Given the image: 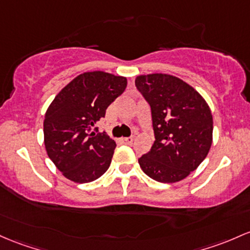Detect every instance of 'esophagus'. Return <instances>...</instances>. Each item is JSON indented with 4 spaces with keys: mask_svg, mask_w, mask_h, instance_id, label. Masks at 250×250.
Listing matches in <instances>:
<instances>
[{
    "mask_svg": "<svg viewBox=\"0 0 250 250\" xmlns=\"http://www.w3.org/2000/svg\"><path fill=\"white\" fill-rule=\"evenodd\" d=\"M133 141H134L133 136H129V138H123V139H122L123 144H127V145H130Z\"/></svg>",
    "mask_w": 250,
    "mask_h": 250,
    "instance_id": "34e87169",
    "label": "esophagus"
}]
</instances>
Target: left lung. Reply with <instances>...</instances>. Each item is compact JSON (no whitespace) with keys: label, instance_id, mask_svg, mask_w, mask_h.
Returning a JSON list of instances; mask_svg holds the SVG:
<instances>
[{"label":"left lung","instance_id":"obj_1","mask_svg":"<svg viewBox=\"0 0 250 250\" xmlns=\"http://www.w3.org/2000/svg\"><path fill=\"white\" fill-rule=\"evenodd\" d=\"M136 89L150 106L155 141L139 159L159 183H175L202 164L212 144L211 110L193 87L171 75L138 76Z\"/></svg>","mask_w":250,"mask_h":250}]
</instances>
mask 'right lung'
Segmentation results:
<instances>
[{
	"mask_svg": "<svg viewBox=\"0 0 250 250\" xmlns=\"http://www.w3.org/2000/svg\"><path fill=\"white\" fill-rule=\"evenodd\" d=\"M125 87V77L85 72L70 82L48 106L43 121L46 152L67 179L94 182L109 168L116 142L94 127Z\"/></svg>",
	"mask_w": 250,
	"mask_h": 250,
	"instance_id": "add662e5",
	"label": "right lung"
}]
</instances>
